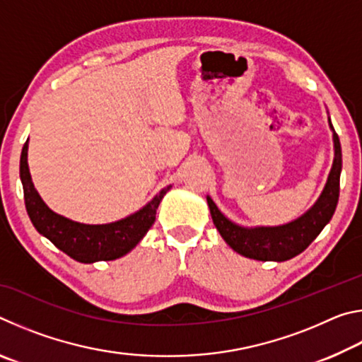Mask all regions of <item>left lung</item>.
I'll return each instance as SVG.
<instances>
[{"mask_svg": "<svg viewBox=\"0 0 362 362\" xmlns=\"http://www.w3.org/2000/svg\"><path fill=\"white\" fill-rule=\"evenodd\" d=\"M334 131V126L330 124ZM334 146L335 158L334 166L330 170L329 179L322 194L317 203L311 209L297 218L296 222L274 228H243L230 222L222 212L217 209L214 201L207 196L211 216L214 225L222 235L226 244L236 250L238 254L255 260H274L284 262L310 246L315 238L320 235L324 226L332 218L337 203H339L340 193V173H341V146L339 136L334 132Z\"/></svg>", "mask_w": 362, "mask_h": 362, "instance_id": "obj_1", "label": "left lung"}]
</instances>
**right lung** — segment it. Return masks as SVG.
<instances>
[{"label": "right lung", "mask_w": 362, "mask_h": 362, "mask_svg": "<svg viewBox=\"0 0 362 362\" xmlns=\"http://www.w3.org/2000/svg\"><path fill=\"white\" fill-rule=\"evenodd\" d=\"M27 142L23 144L21 155V180L23 185V198L28 217L42 236H46L54 246L64 250L71 259L83 263L99 260H115L126 255L151 228L156 218V209L168 188L153 198L142 211L119 222L110 225H83L71 222L54 214L42 203L28 173Z\"/></svg>", "instance_id": "obj_1"}]
</instances>
